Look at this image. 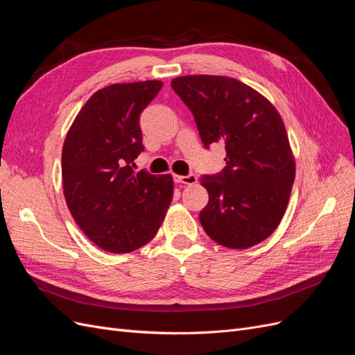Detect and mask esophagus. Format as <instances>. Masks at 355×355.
Wrapping results in <instances>:
<instances>
[{"mask_svg":"<svg viewBox=\"0 0 355 355\" xmlns=\"http://www.w3.org/2000/svg\"><path fill=\"white\" fill-rule=\"evenodd\" d=\"M175 180L178 184L184 185H194L197 184V176L196 175H187V176H175Z\"/></svg>","mask_w":355,"mask_h":355,"instance_id":"1","label":"esophagus"}]
</instances>
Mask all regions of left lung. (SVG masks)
<instances>
[{
    "instance_id": "1",
    "label": "left lung",
    "mask_w": 355,
    "mask_h": 355,
    "mask_svg": "<svg viewBox=\"0 0 355 355\" xmlns=\"http://www.w3.org/2000/svg\"><path fill=\"white\" fill-rule=\"evenodd\" d=\"M171 89L191 110L204 146L223 144L227 166L202 176L209 192L200 211L209 237L247 249L275 231L295 182V158L280 114L249 85L222 75H185Z\"/></svg>"
}]
</instances>
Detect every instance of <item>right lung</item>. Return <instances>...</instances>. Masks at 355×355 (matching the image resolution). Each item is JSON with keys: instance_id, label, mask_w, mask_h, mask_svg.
Segmentation results:
<instances>
[{"instance_id": "obj_1", "label": "right lung", "mask_w": 355, "mask_h": 355, "mask_svg": "<svg viewBox=\"0 0 355 355\" xmlns=\"http://www.w3.org/2000/svg\"><path fill=\"white\" fill-rule=\"evenodd\" d=\"M157 80L112 84L75 116L62 149L63 194L83 232L101 249L133 252L151 241L173 198L171 175L135 171L144 151L141 112Z\"/></svg>"}]
</instances>
